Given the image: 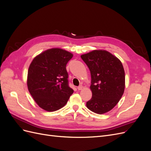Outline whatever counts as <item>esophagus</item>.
Segmentation results:
<instances>
[{
	"label": "esophagus",
	"mask_w": 151,
	"mask_h": 151,
	"mask_svg": "<svg viewBox=\"0 0 151 151\" xmlns=\"http://www.w3.org/2000/svg\"><path fill=\"white\" fill-rule=\"evenodd\" d=\"M83 86H82V85H81V86H79L77 87V89H78V90L79 91V90H81L82 89H83Z\"/></svg>",
	"instance_id": "34e87169"
}]
</instances>
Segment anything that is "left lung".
Listing matches in <instances>:
<instances>
[{
  "instance_id": "1",
  "label": "left lung",
  "mask_w": 151,
  "mask_h": 151,
  "mask_svg": "<svg viewBox=\"0 0 151 151\" xmlns=\"http://www.w3.org/2000/svg\"><path fill=\"white\" fill-rule=\"evenodd\" d=\"M91 72L92 98L86 106L96 113L110 111L125 89V71L119 59L105 50H94L81 56Z\"/></svg>"
}]
</instances>
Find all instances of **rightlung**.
<instances>
[{
    "instance_id": "add662e5",
    "label": "right lung",
    "mask_w": 151,
    "mask_h": 151,
    "mask_svg": "<svg viewBox=\"0 0 151 151\" xmlns=\"http://www.w3.org/2000/svg\"><path fill=\"white\" fill-rule=\"evenodd\" d=\"M73 55L60 48L46 50L36 56L28 72V90L38 106L54 111L66 104L74 90L68 86L66 69Z\"/></svg>"
}]
</instances>
